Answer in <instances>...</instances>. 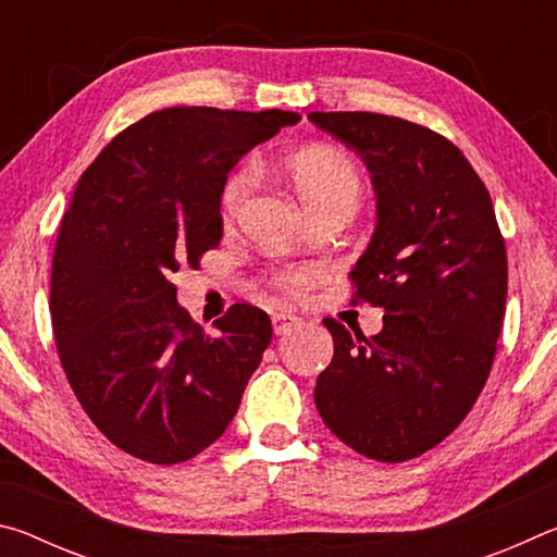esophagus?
<instances>
[{
  "instance_id": "obj_1",
  "label": "esophagus",
  "mask_w": 557,
  "mask_h": 557,
  "mask_svg": "<svg viewBox=\"0 0 557 557\" xmlns=\"http://www.w3.org/2000/svg\"><path fill=\"white\" fill-rule=\"evenodd\" d=\"M299 324V317H295L292 312H277L272 314V329H275V334H287L292 332Z\"/></svg>"
}]
</instances>
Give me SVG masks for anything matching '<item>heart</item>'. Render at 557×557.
<instances>
[{
  "label": "heart",
  "instance_id": "heart-1",
  "mask_svg": "<svg viewBox=\"0 0 557 557\" xmlns=\"http://www.w3.org/2000/svg\"><path fill=\"white\" fill-rule=\"evenodd\" d=\"M282 174H285L292 191L297 194L299 203L317 215L329 209H348L354 211L361 199V174L356 164L344 152L334 147H305L299 152L282 157ZM252 182L250 166H240L225 178L221 194L223 219L231 221L238 215L245 199H248ZM324 275L322 265H301L285 272L280 285L289 292H305Z\"/></svg>",
  "mask_w": 557,
  "mask_h": 557
}]
</instances>
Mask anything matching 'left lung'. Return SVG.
Here are the masks:
<instances>
[{"label": "left lung", "instance_id": "8db88e82", "mask_svg": "<svg viewBox=\"0 0 557 557\" xmlns=\"http://www.w3.org/2000/svg\"><path fill=\"white\" fill-rule=\"evenodd\" d=\"M371 172L375 228L356 297L383 307L366 338L334 319V358L314 403L324 425L379 461L440 445L476 403L502 334L506 245L482 178L437 132L375 112H309Z\"/></svg>", "mask_w": 557, "mask_h": 557}]
</instances>
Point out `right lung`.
Here are the masks:
<instances>
[{
	"mask_svg": "<svg viewBox=\"0 0 557 557\" xmlns=\"http://www.w3.org/2000/svg\"><path fill=\"white\" fill-rule=\"evenodd\" d=\"M297 112L169 108L112 139L75 186L51 272L69 383L112 445L176 465L219 440L272 342L270 317L233 305L215 334L176 301L172 275L223 235L231 169Z\"/></svg>",
	"mask_w": 557,
	"mask_h": 557,
	"instance_id": "obj_1",
	"label": "right lung"
}]
</instances>
